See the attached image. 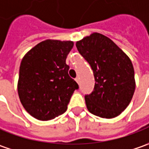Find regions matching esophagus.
<instances>
[{
	"label": "esophagus",
	"instance_id": "obj_1",
	"mask_svg": "<svg viewBox=\"0 0 149 149\" xmlns=\"http://www.w3.org/2000/svg\"><path fill=\"white\" fill-rule=\"evenodd\" d=\"M75 80H76V81L79 84L80 83V78H79V77H77L76 78H75Z\"/></svg>",
	"mask_w": 149,
	"mask_h": 149
}]
</instances>
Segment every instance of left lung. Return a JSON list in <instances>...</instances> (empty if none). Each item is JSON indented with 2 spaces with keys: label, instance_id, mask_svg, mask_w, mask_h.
I'll use <instances>...</instances> for the list:
<instances>
[{
  "label": "left lung",
  "instance_id": "8db88e82",
  "mask_svg": "<svg viewBox=\"0 0 149 149\" xmlns=\"http://www.w3.org/2000/svg\"><path fill=\"white\" fill-rule=\"evenodd\" d=\"M76 46L90 64L95 77L92 92L85 95L88 110L107 119L120 115L130 103L135 90L130 59L111 39L98 33L77 41Z\"/></svg>",
  "mask_w": 149,
  "mask_h": 149
}]
</instances>
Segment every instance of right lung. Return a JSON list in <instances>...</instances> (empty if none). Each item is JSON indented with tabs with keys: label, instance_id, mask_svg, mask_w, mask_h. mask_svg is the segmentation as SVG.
I'll list each match as a JSON object with an SVG mask.
<instances>
[{
	"label": "right lung",
	"instance_id": "obj_1",
	"mask_svg": "<svg viewBox=\"0 0 149 149\" xmlns=\"http://www.w3.org/2000/svg\"><path fill=\"white\" fill-rule=\"evenodd\" d=\"M72 47V41L48 39L29 50L21 61L19 97L25 110L37 120H49L63 114L79 88L66 64Z\"/></svg>",
	"mask_w": 149,
	"mask_h": 149
}]
</instances>
